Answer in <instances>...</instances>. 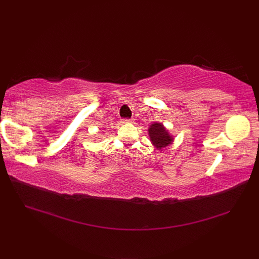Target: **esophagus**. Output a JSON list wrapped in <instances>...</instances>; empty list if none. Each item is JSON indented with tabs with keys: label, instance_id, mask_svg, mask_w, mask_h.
<instances>
[{
	"label": "esophagus",
	"instance_id": "obj_1",
	"mask_svg": "<svg viewBox=\"0 0 259 259\" xmlns=\"http://www.w3.org/2000/svg\"><path fill=\"white\" fill-rule=\"evenodd\" d=\"M124 122H130L131 123V122H134V119H125Z\"/></svg>",
	"mask_w": 259,
	"mask_h": 259
}]
</instances>
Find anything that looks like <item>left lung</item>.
<instances>
[{"instance_id": "left-lung-1", "label": "left lung", "mask_w": 259, "mask_h": 259, "mask_svg": "<svg viewBox=\"0 0 259 259\" xmlns=\"http://www.w3.org/2000/svg\"><path fill=\"white\" fill-rule=\"evenodd\" d=\"M148 135L152 146L157 150H161L163 148L171 145L175 138L169 133V130L161 122H152L148 129Z\"/></svg>"}]
</instances>
